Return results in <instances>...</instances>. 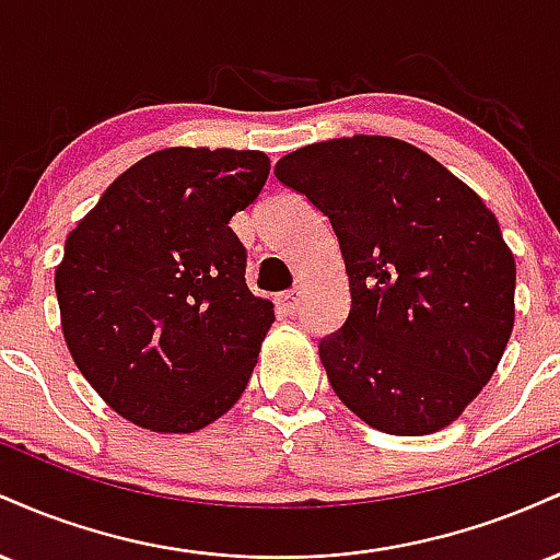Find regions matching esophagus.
Wrapping results in <instances>:
<instances>
[{
	"instance_id": "esophagus-1",
	"label": "esophagus",
	"mask_w": 560,
	"mask_h": 560,
	"mask_svg": "<svg viewBox=\"0 0 560 560\" xmlns=\"http://www.w3.org/2000/svg\"><path fill=\"white\" fill-rule=\"evenodd\" d=\"M300 302H302V292L300 289H292V292L276 298V307H279V313H284V316H294L300 307Z\"/></svg>"
}]
</instances>
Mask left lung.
I'll return each mask as SVG.
<instances>
[{
  "instance_id": "obj_1",
  "label": "left lung",
  "mask_w": 560,
  "mask_h": 560,
  "mask_svg": "<svg viewBox=\"0 0 560 560\" xmlns=\"http://www.w3.org/2000/svg\"><path fill=\"white\" fill-rule=\"evenodd\" d=\"M273 173L329 218L342 249L350 316L318 345L331 389L378 432L450 427L492 378L516 318L498 218L402 139L316 141Z\"/></svg>"
}]
</instances>
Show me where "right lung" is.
Listing matches in <instances>:
<instances>
[{"label": "right lung", "mask_w": 560, "mask_h": 560, "mask_svg": "<svg viewBox=\"0 0 560 560\" xmlns=\"http://www.w3.org/2000/svg\"><path fill=\"white\" fill-rule=\"evenodd\" d=\"M260 150L168 147L107 186L55 271L70 358L118 416L189 434L234 408L273 324L229 221L258 199Z\"/></svg>", "instance_id": "obj_1"}]
</instances>
